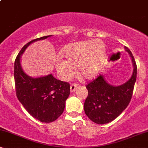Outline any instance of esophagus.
Returning <instances> with one entry per match:
<instances>
[{
    "instance_id": "esophagus-1",
    "label": "esophagus",
    "mask_w": 148,
    "mask_h": 148,
    "mask_svg": "<svg viewBox=\"0 0 148 148\" xmlns=\"http://www.w3.org/2000/svg\"><path fill=\"white\" fill-rule=\"evenodd\" d=\"M79 87V85H78V84H71V86H70L71 92H75L76 89L78 88Z\"/></svg>"
}]
</instances>
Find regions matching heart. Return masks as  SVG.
I'll return each instance as SVG.
<instances>
[{
  "instance_id": "heart-1",
  "label": "heart",
  "mask_w": 148,
  "mask_h": 148,
  "mask_svg": "<svg viewBox=\"0 0 148 148\" xmlns=\"http://www.w3.org/2000/svg\"><path fill=\"white\" fill-rule=\"evenodd\" d=\"M106 48L101 40L80 41L69 44L62 52L65 58L58 57L56 69L62 80H67L75 74L77 68L80 76L92 79L98 75L104 64Z\"/></svg>"
}]
</instances>
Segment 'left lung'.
Wrapping results in <instances>:
<instances>
[{
	"instance_id": "8db88e82",
	"label": "left lung",
	"mask_w": 148,
	"mask_h": 148,
	"mask_svg": "<svg viewBox=\"0 0 148 148\" xmlns=\"http://www.w3.org/2000/svg\"><path fill=\"white\" fill-rule=\"evenodd\" d=\"M132 60L133 71L131 78L120 86L106 82L100 74L86 86L88 96L84 103V111L88 118L97 124L104 125L117 118L130 102L137 78V64L132 53L125 46Z\"/></svg>"
}]
</instances>
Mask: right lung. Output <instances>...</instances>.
Returning a JSON list of instances; mask_svg holds the SVG:
<instances>
[{"label": "right lung", "mask_w": 148, "mask_h": 148, "mask_svg": "<svg viewBox=\"0 0 148 148\" xmlns=\"http://www.w3.org/2000/svg\"><path fill=\"white\" fill-rule=\"evenodd\" d=\"M50 36L37 38L26 44L20 50L14 64L18 100L30 115L42 123L53 122L62 114L70 94V85L54 78L52 74L38 77L29 76L21 67V58L30 44Z\"/></svg>", "instance_id": "obj_1"}]
</instances>
